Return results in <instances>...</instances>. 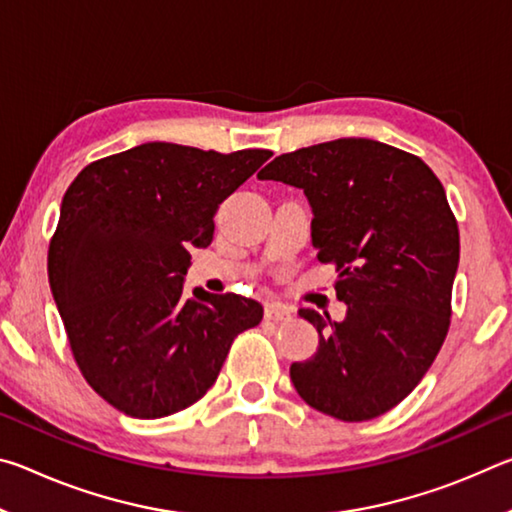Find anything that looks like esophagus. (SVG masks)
<instances>
[{"instance_id": "1", "label": "esophagus", "mask_w": 512, "mask_h": 512, "mask_svg": "<svg viewBox=\"0 0 512 512\" xmlns=\"http://www.w3.org/2000/svg\"><path fill=\"white\" fill-rule=\"evenodd\" d=\"M264 316L266 320H273V323H287V320H291L293 311L287 305H280V302H271V305H266Z\"/></svg>"}]
</instances>
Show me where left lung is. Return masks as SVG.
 <instances>
[{
  "label": "left lung",
  "instance_id": "8db88e82",
  "mask_svg": "<svg viewBox=\"0 0 512 512\" xmlns=\"http://www.w3.org/2000/svg\"><path fill=\"white\" fill-rule=\"evenodd\" d=\"M259 180L298 187L311 205L318 262L339 271L345 318L298 314L318 350L291 363L298 395L336 420L361 422L400 404L443 345L461 255L445 189L415 155L343 137L277 155Z\"/></svg>",
  "mask_w": 512,
  "mask_h": 512
}]
</instances>
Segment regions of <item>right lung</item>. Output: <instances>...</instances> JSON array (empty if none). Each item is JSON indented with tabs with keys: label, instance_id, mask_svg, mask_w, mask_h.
Segmentation results:
<instances>
[{
	"label": "right lung",
	"instance_id": "right-lung-1",
	"mask_svg": "<svg viewBox=\"0 0 512 512\" xmlns=\"http://www.w3.org/2000/svg\"><path fill=\"white\" fill-rule=\"evenodd\" d=\"M271 151L146 142L85 167L63 196L47 271L83 377L131 418L178 413L207 393L235 336L264 307L237 293H183L189 248Z\"/></svg>",
	"mask_w": 512,
	"mask_h": 512
}]
</instances>
